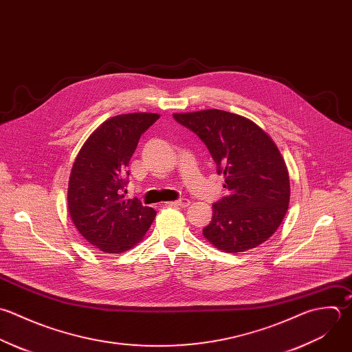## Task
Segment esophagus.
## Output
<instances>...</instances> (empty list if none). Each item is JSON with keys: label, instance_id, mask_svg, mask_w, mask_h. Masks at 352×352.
Instances as JSON below:
<instances>
[{"label": "esophagus", "instance_id": "34e87169", "mask_svg": "<svg viewBox=\"0 0 352 352\" xmlns=\"http://www.w3.org/2000/svg\"><path fill=\"white\" fill-rule=\"evenodd\" d=\"M170 206H174V207H181V208H186L189 204H190V200L188 199H181V200H177V201H171L168 203Z\"/></svg>", "mask_w": 352, "mask_h": 352}]
</instances>
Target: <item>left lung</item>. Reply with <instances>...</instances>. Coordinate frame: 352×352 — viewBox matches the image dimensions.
Here are the masks:
<instances>
[{
    "label": "left lung",
    "instance_id": "obj_1",
    "mask_svg": "<svg viewBox=\"0 0 352 352\" xmlns=\"http://www.w3.org/2000/svg\"><path fill=\"white\" fill-rule=\"evenodd\" d=\"M173 116L207 145L229 190L212 204L203 236L229 254L267 241L280 228L291 197L288 167L272 137L248 118L221 109Z\"/></svg>",
    "mask_w": 352,
    "mask_h": 352
}]
</instances>
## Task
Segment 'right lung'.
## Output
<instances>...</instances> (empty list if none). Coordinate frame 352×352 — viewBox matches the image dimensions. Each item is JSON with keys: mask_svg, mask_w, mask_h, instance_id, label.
Listing matches in <instances>:
<instances>
[{"mask_svg": "<svg viewBox=\"0 0 352 352\" xmlns=\"http://www.w3.org/2000/svg\"><path fill=\"white\" fill-rule=\"evenodd\" d=\"M159 118L151 112L112 116L89 135L74 160L67 189L69 217L80 236L105 254L131 250L156 217L137 199H124V178L141 134Z\"/></svg>", "mask_w": 352, "mask_h": 352, "instance_id": "obj_1", "label": "right lung"}]
</instances>
